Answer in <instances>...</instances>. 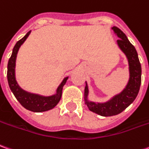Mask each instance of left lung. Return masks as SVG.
<instances>
[{
  "label": "left lung",
  "instance_id": "1",
  "mask_svg": "<svg viewBox=\"0 0 149 149\" xmlns=\"http://www.w3.org/2000/svg\"><path fill=\"white\" fill-rule=\"evenodd\" d=\"M112 30L118 35V45L124 52L128 60L130 78L126 88L119 94L105 103H95L88 101V86L85 88V105L89 110L102 116H113L121 113L136 99L141 84V65L138 58V54L135 47L129 42L126 35L117 26H113Z\"/></svg>",
  "mask_w": 149,
  "mask_h": 149
}]
</instances>
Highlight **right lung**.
Masks as SVG:
<instances>
[{"label": "right lung", "instance_id": "right-lung-1", "mask_svg": "<svg viewBox=\"0 0 149 149\" xmlns=\"http://www.w3.org/2000/svg\"><path fill=\"white\" fill-rule=\"evenodd\" d=\"M30 34H31V31H29L22 39L17 41L14 46L12 55L8 62L7 79H8L9 88L13 92V95L24 108L33 112H43V111H49L51 109L54 108L60 102L61 95H62L63 86L67 81L68 77L64 78L62 83L59 85L56 90V93L52 96L42 97L26 92L25 90L21 89L19 85H17L16 79H15V62H16L17 54L19 50V47L25 42V40L27 38Z\"/></svg>", "mask_w": 149, "mask_h": 149}]
</instances>
